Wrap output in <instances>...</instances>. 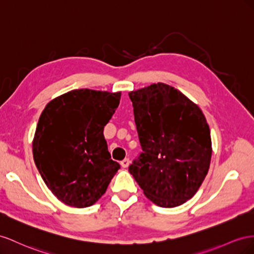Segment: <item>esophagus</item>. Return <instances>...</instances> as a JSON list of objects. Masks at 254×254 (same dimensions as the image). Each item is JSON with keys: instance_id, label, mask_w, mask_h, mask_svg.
Listing matches in <instances>:
<instances>
[{"instance_id": "34e87169", "label": "esophagus", "mask_w": 254, "mask_h": 254, "mask_svg": "<svg viewBox=\"0 0 254 254\" xmlns=\"http://www.w3.org/2000/svg\"><path fill=\"white\" fill-rule=\"evenodd\" d=\"M121 166L123 168H127L128 167V165H129V159L128 158H125L123 159V161H121Z\"/></svg>"}]
</instances>
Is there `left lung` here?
Returning <instances> with one entry per match:
<instances>
[{"mask_svg": "<svg viewBox=\"0 0 254 254\" xmlns=\"http://www.w3.org/2000/svg\"><path fill=\"white\" fill-rule=\"evenodd\" d=\"M128 97L142 149L129 173L154 204L185 203L198 191L211 164V132L203 113L164 83L129 91Z\"/></svg>", "mask_w": 254, "mask_h": 254, "instance_id": "obj_1", "label": "left lung"}]
</instances>
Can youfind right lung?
I'll return each instance as SVG.
<instances>
[{
    "instance_id": "add662e5",
    "label": "right lung",
    "mask_w": 254,
    "mask_h": 254,
    "mask_svg": "<svg viewBox=\"0 0 254 254\" xmlns=\"http://www.w3.org/2000/svg\"><path fill=\"white\" fill-rule=\"evenodd\" d=\"M120 97V91L75 89L42 111L33 139L34 161L49 190L64 204H95L120 168L103 135Z\"/></svg>"
}]
</instances>
